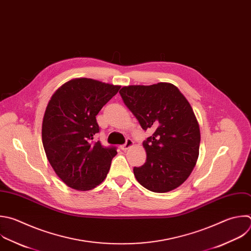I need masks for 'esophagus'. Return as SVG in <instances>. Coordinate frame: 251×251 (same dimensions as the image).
Segmentation results:
<instances>
[{
    "label": "esophagus",
    "instance_id": "34e87169",
    "mask_svg": "<svg viewBox=\"0 0 251 251\" xmlns=\"http://www.w3.org/2000/svg\"><path fill=\"white\" fill-rule=\"evenodd\" d=\"M133 146V141L131 140V139H127L126 140V143L124 144V145H122L120 148H121V150H123V151H126V150H128L130 147H132Z\"/></svg>",
    "mask_w": 251,
    "mask_h": 251
}]
</instances>
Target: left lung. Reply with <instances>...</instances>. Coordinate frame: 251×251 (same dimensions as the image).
Segmentation results:
<instances>
[{
	"instance_id": "left-lung-1",
	"label": "left lung",
	"mask_w": 251,
	"mask_h": 251,
	"mask_svg": "<svg viewBox=\"0 0 251 251\" xmlns=\"http://www.w3.org/2000/svg\"><path fill=\"white\" fill-rule=\"evenodd\" d=\"M119 94L141 127L153 132L143 142L147 159L134 168L136 179L156 193L177 188L192 173L199 155L200 129L191 105L169 82L123 87Z\"/></svg>"
}]
</instances>
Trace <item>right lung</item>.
<instances>
[{
    "label": "right lung",
    "mask_w": 251,
    "mask_h": 251,
    "mask_svg": "<svg viewBox=\"0 0 251 251\" xmlns=\"http://www.w3.org/2000/svg\"><path fill=\"white\" fill-rule=\"evenodd\" d=\"M119 89L80 77L67 81L51 97L42 122V143L54 172L69 187L87 191L105 179L117 151L93 141L100 132L96 116Z\"/></svg>",
    "instance_id": "right-lung-1"
}]
</instances>
